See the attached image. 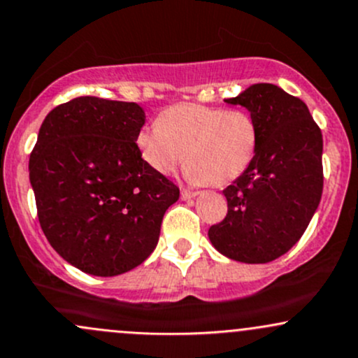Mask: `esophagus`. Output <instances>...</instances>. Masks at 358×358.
<instances>
[{
	"mask_svg": "<svg viewBox=\"0 0 358 358\" xmlns=\"http://www.w3.org/2000/svg\"><path fill=\"white\" fill-rule=\"evenodd\" d=\"M198 196V191H191V189H182L180 191V198L186 201V199H191V198H196Z\"/></svg>",
	"mask_w": 358,
	"mask_h": 358,
	"instance_id": "obj_1",
	"label": "esophagus"
}]
</instances>
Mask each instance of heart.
Returning <instances> with one entry per match:
<instances>
[{
    "instance_id": "obj_1",
    "label": "heart",
    "mask_w": 358,
    "mask_h": 358,
    "mask_svg": "<svg viewBox=\"0 0 358 358\" xmlns=\"http://www.w3.org/2000/svg\"><path fill=\"white\" fill-rule=\"evenodd\" d=\"M134 147L155 174H174L186 159L191 182L227 184L251 164L257 124L248 110L176 103L136 133Z\"/></svg>"
}]
</instances>
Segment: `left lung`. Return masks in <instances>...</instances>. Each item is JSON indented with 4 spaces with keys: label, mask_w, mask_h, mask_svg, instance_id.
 Segmentation results:
<instances>
[{
    "label": "left lung",
    "mask_w": 358,
    "mask_h": 358,
    "mask_svg": "<svg viewBox=\"0 0 358 358\" xmlns=\"http://www.w3.org/2000/svg\"><path fill=\"white\" fill-rule=\"evenodd\" d=\"M225 102L255 117L257 147L224 189L229 211L208 237L230 259L270 263L297 244L321 201L322 134L306 103L271 83H256Z\"/></svg>",
    "instance_id": "left-lung-1"
}]
</instances>
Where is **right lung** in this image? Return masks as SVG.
I'll use <instances>...</instances> for the list:
<instances>
[{
    "label": "right lung",
    "instance_id": "right-lung-1",
    "mask_svg": "<svg viewBox=\"0 0 358 358\" xmlns=\"http://www.w3.org/2000/svg\"><path fill=\"white\" fill-rule=\"evenodd\" d=\"M145 110L134 102L78 97L42 122L29 160L49 244L83 273L116 276L155 249L179 187L141 162L134 147Z\"/></svg>",
    "mask_w": 358,
    "mask_h": 358
}]
</instances>
